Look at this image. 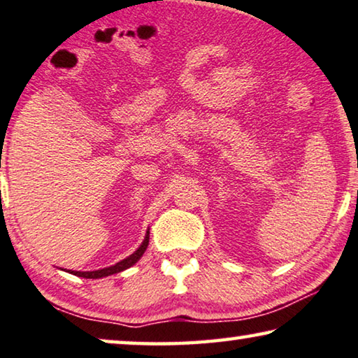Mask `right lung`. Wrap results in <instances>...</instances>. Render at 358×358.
I'll use <instances>...</instances> for the list:
<instances>
[{
  "label": "right lung",
  "instance_id": "1",
  "mask_svg": "<svg viewBox=\"0 0 358 358\" xmlns=\"http://www.w3.org/2000/svg\"><path fill=\"white\" fill-rule=\"evenodd\" d=\"M148 230H147V235L144 241H142L139 248H137L133 255L126 257V259L120 261L115 264V266H110L106 268H99V271H92V272H78V271H69L70 273L76 275V277H83V278H102V277H108V275H113V273H118V272H123L126 268H129L131 266H134V264L141 259L142 255H144L147 246H148Z\"/></svg>",
  "mask_w": 358,
  "mask_h": 358
}]
</instances>
